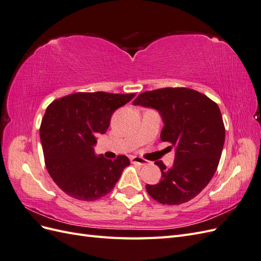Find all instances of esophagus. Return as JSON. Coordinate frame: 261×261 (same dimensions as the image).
<instances>
[{
	"mask_svg": "<svg viewBox=\"0 0 261 261\" xmlns=\"http://www.w3.org/2000/svg\"><path fill=\"white\" fill-rule=\"evenodd\" d=\"M130 161L133 163H136V164H139V165H146L148 163L147 160L143 159V158H140V156H132Z\"/></svg>",
	"mask_w": 261,
	"mask_h": 261,
	"instance_id": "1",
	"label": "esophagus"
}]
</instances>
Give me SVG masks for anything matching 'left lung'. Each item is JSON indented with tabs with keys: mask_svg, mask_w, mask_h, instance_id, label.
<instances>
[{
	"mask_svg": "<svg viewBox=\"0 0 261 261\" xmlns=\"http://www.w3.org/2000/svg\"><path fill=\"white\" fill-rule=\"evenodd\" d=\"M133 105L158 110L164 124L161 140L175 147L171 169L162 161L154 162L162 176L158 184L146 185L148 194L170 206L193 199L215 175L222 153L225 128L218 105L183 87L143 92Z\"/></svg>",
	"mask_w": 261,
	"mask_h": 261,
	"instance_id": "1",
	"label": "left lung"
}]
</instances>
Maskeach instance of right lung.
<instances>
[{
  "instance_id": "1",
  "label": "right lung",
  "mask_w": 261,
  "mask_h": 261,
  "mask_svg": "<svg viewBox=\"0 0 261 261\" xmlns=\"http://www.w3.org/2000/svg\"><path fill=\"white\" fill-rule=\"evenodd\" d=\"M136 93L76 92L54 100L46 108L40 126L44 162L50 176L63 192L78 200L93 201L112 191L126 155L115 160L96 155V136L105 134L116 109Z\"/></svg>"
}]
</instances>
